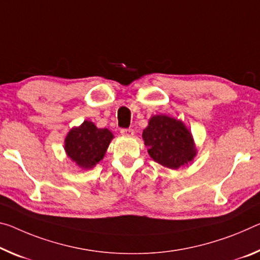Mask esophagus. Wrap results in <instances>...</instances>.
Returning a JSON list of instances; mask_svg holds the SVG:
<instances>
[{
  "label": "esophagus",
  "mask_w": 260,
  "mask_h": 260,
  "mask_svg": "<svg viewBox=\"0 0 260 260\" xmlns=\"http://www.w3.org/2000/svg\"><path fill=\"white\" fill-rule=\"evenodd\" d=\"M120 133L122 135H125V137H133L134 135V131L132 128H122L120 131Z\"/></svg>",
  "instance_id": "1"
}]
</instances>
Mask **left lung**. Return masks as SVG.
Wrapping results in <instances>:
<instances>
[{"mask_svg":"<svg viewBox=\"0 0 260 260\" xmlns=\"http://www.w3.org/2000/svg\"><path fill=\"white\" fill-rule=\"evenodd\" d=\"M142 139L150 157L174 170L192 162L197 155L191 132L183 121L168 115L151 117L143 129Z\"/></svg>","mask_w":260,"mask_h":260,"instance_id":"8db88e82","label":"left lung"}]
</instances>
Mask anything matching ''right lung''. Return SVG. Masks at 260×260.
<instances>
[{
	"instance_id": "right-lung-1",
	"label": "right lung",
	"mask_w": 260,
	"mask_h": 260,
	"mask_svg": "<svg viewBox=\"0 0 260 260\" xmlns=\"http://www.w3.org/2000/svg\"><path fill=\"white\" fill-rule=\"evenodd\" d=\"M113 134L108 128H97L92 121L84 120L74 127L64 140L66 154L82 169H91L103 159Z\"/></svg>"
}]
</instances>
